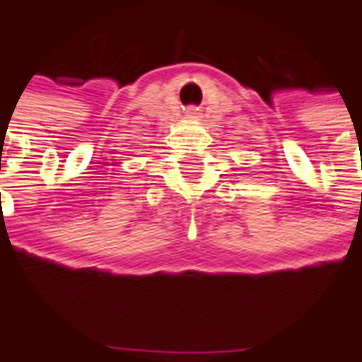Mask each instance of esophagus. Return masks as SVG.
Returning <instances> with one entry per match:
<instances>
[{
    "label": "esophagus",
    "mask_w": 362,
    "mask_h": 362,
    "mask_svg": "<svg viewBox=\"0 0 362 362\" xmlns=\"http://www.w3.org/2000/svg\"><path fill=\"white\" fill-rule=\"evenodd\" d=\"M187 116H189V118H193V119L199 118V114H197L195 110H189V112H187Z\"/></svg>",
    "instance_id": "esophagus-1"
}]
</instances>
